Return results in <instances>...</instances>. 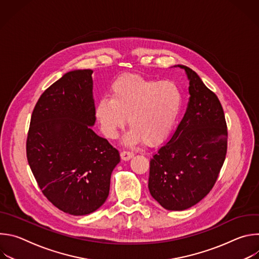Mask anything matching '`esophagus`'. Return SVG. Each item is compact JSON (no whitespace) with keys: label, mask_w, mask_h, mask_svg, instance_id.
Segmentation results:
<instances>
[{"label":"esophagus","mask_w":259,"mask_h":259,"mask_svg":"<svg viewBox=\"0 0 259 259\" xmlns=\"http://www.w3.org/2000/svg\"><path fill=\"white\" fill-rule=\"evenodd\" d=\"M133 156H134V153H133V152H128V151H123V152H121V158H122V160H124V161L130 160Z\"/></svg>","instance_id":"34e87169"}]
</instances>
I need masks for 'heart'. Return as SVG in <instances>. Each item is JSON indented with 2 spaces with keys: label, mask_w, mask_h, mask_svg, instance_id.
Masks as SVG:
<instances>
[{
  "label": "heart",
  "mask_w": 259,
  "mask_h": 259,
  "mask_svg": "<svg viewBox=\"0 0 259 259\" xmlns=\"http://www.w3.org/2000/svg\"><path fill=\"white\" fill-rule=\"evenodd\" d=\"M110 97L102 96L95 105L101 132L109 139L119 136L126 124L129 131L123 141L133 145L141 140L156 144L173 127L182 106L179 88L169 81L160 82L138 75H123L109 88Z\"/></svg>",
  "instance_id": "b5f03b06"
}]
</instances>
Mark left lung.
I'll return each instance as SVG.
<instances>
[{"label":"left lung","instance_id":"left-lung-1","mask_svg":"<svg viewBox=\"0 0 259 259\" xmlns=\"http://www.w3.org/2000/svg\"><path fill=\"white\" fill-rule=\"evenodd\" d=\"M189 106L172 136L150 162L149 190L165 209L182 211L204 199L213 188L228 149L227 123L217 96L186 65Z\"/></svg>","mask_w":259,"mask_h":259}]
</instances>
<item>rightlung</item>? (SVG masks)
Returning a JSON list of instances; mask_svg holds the SVG:
<instances>
[{
  "instance_id": "obj_1",
  "label": "right lung",
  "mask_w": 259,
  "mask_h": 259,
  "mask_svg": "<svg viewBox=\"0 0 259 259\" xmlns=\"http://www.w3.org/2000/svg\"><path fill=\"white\" fill-rule=\"evenodd\" d=\"M93 70H70L36 102L26 140L31 172L46 198L70 215L99 209L109 194L118 150L92 129Z\"/></svg>"
}]
</instances>
